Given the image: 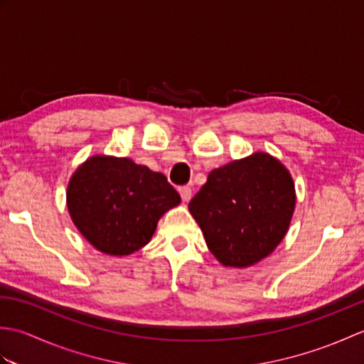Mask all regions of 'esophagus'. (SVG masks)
Wrapping results in <instances>:
<instances>
[{"label":"esophagus","mask_w":364,"mask_h":364,"mask_svg":"<svg viewBox=\"0 0 364 364\" xmlns=\"http://www.w3.org/2000/svg\"><path fill=\"white\" fill-rule=\"evenodd\" d=\"M180 196L183 198V202H189L192 197V189L189 186H183L180 188Z\"/></svg>","instance_id":"esophagus-1"}]
</instances>
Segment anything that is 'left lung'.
<instances>
[{
	"label": "left lung",
	"instance_id": "obj_1",
	"mask_svg": "<svg viewBox=\"0 0 364 364\" xmlns=\"http://www.w3.org/2000/svg\"><path fill=\"white\" fill-rule=\"evenodd\" d=\"M294 208L289 170L264 151L214 168L189 203L215 259L237 269L255 266L277 249Z\"/></svg>",
	"mask_w": 364,
	"mask_h": 364
}]
</instances>
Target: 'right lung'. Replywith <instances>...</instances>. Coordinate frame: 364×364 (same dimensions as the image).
Masks as SVG:
<instances>
[{
  "mask_svg": "<svg viewBox=\"0 0 364 364\" xmlns=\"http://www.w3.org/2000/svg\"><path fill=\"white\" fill-rule=\"evenodd\" d=\"M181 202L167 178L129 158L94 154L67 186L68 214L102 253L127 257L150 242L159 219Z\"/></svg>",
  "mask_w": 364,
  "mask_h": 364,
  "instance_id": "add662e5",
  "label": "right lung"
}]
</instances>
